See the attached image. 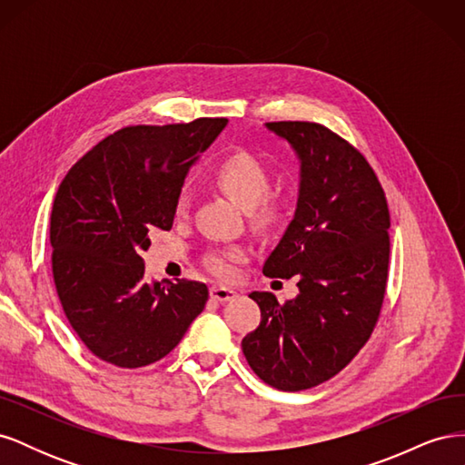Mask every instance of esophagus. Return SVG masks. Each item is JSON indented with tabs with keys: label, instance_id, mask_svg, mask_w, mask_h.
<instances>
[{
	"label": "esophagus",
	"instance_id": "esophagus-1",
	"mask_svg": "<svg viewBox=\"0 0 465 465\" xmlns=\"http://www.w3.org/2000/svg\"><path fill=\"white\" fill-rule=\"evenodd\" d=\"M209 294H211V299L217 301V302H227V301H232L236 297V291L229 289V287L215 285V287L209 289Z\"/></svg>",
	"mask_w": 465,
	"mask_h": 465
}]
</instances>
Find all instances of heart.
<instances>
[{
  "instance_id": "b5f03b06",
  "label": "heart",
  "mask_w": 465,
  "mask_h": 465,
  "mask_svg": "<svg viewBox=\"0 0 465 465\" xmlns=\"http://www.w3.org/2000/svg\"><path fill=\"white\" fill-rule=\"evenodd\" d=\"M215 184L229 195V198L246 211L258 208L256 219L262 224H272L281 219V205L279 202H267L265 195L270 192L272 178L267 173V166L248 151H234L227 157H223L213 168ZM188 209V193L186 190L180 192L176 200V213L184 215ZM241 250H221L213 252L207 258V267L219 277H232L234 275V262L241 258Z\"/></svg>"
}]
</instances>
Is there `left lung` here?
I'll return each mask as SVG.
<instances>
[{
  "label": "left lung",
  "instance_id": "left-lung-1",
  "mask_svg": "<svg viewBox=\"0 0 465 465\" xmlns=\"http://www.w3.org/2000/svg\"><path fill=\"white\" fill-rule=\"evenodd\" d=\"M299 159L294 217L263 263L267 277H297L299 294H250L260 326L242 353L265 384L283 391L318 386L345 369L369 341L382 308L390 213L362 154L312 122H270Z\"/></svg>",
  "mask_w": 465,
  "mask_h": 465
}]
</instances>
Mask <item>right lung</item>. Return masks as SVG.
I'll return each mask as SVG.
<instances>
[{
    "instance_id": "1",
    "label": "right lung",
    "mask_w": 465,
    "mask_h": 465,
    "mask_svg": "<svg viewBox=\"0 0 465 465\" xmlns=\"http://www.w3.org/2000/svg\"><path fill=\"white\" fill-rule=\"evenodd\" d=\"M229 124L132 125L69 168L50 219L64 312L93 355L122 369L157 362L207 302L198 281H145L151 234L171 231L190 168Z\"/></svg>"
}]
</instances>
